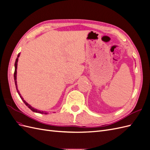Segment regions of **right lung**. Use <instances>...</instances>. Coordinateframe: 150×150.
I'll list each match as a JSON object with an SVG mask.
<instances>
[{
    "mask_svg": "<svg viewBox=\"0 0 150 150\" xmlns=\"http://www.w3.org/2000/svg\"><path fill=\"white\" fill-rule=\"evenodd\" d=\"M19 56H20V53H19V54H18V56H17V59H16V62H15V71H14V74H13V78H14V81H15V84H16V89H17V93H18V94H19V95L20 96V97H21V99L22 101H23V102L25 103V105L28 106L29 109H30V110L33 111H34V112H39V113H40V114H45V115H47V113L46 112H44V111H39L38 110H36V109H34V108H33L30 105H29V104L27 103L25 100H24V99L22 98V96H21V94H20V93H19V90H18V89H17V62H18V57H19Z\"/></svg>",
    "mask_w": 150,
    "mask_h": 150,
    "instance_id": "add662e5",
    "label": "right lung"
}]
</instances>
